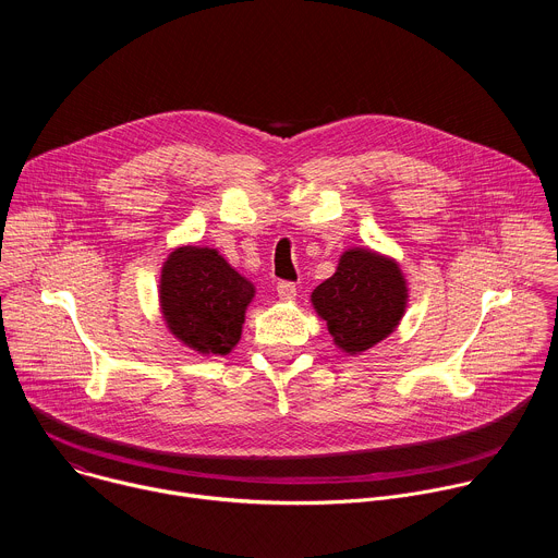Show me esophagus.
I'll list each match as a JSON object with an SVG mask.
<instances>
[{
    "mask_svg": "<svg viewBox=\"0 0 558 558\" xmlns=\"http://www.w3.org/2000/svg\"><path fill=\"white\" fill-rule=\"evenodd\" d=\"M276 291H278L280 300H293L295 293H298L295 282H289V280H280V282L276 284Z\"/></svg>",
    "mask_w": 558,
    "mask_h": 558,
    "instance_id": "obj_1",
    "label": "esophagus"
}]
</instances>
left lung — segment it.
Segmentation results:
<instances>
[{
	"instance_id": "8db88e82",
	"label": "left lung",
	"mask_w": 558,
	"mask_h": 558,
	"mask_svg": "<svg viewBox=\"0 0 558 558\" xmlns=\"http://www.w3.org/2000/svg\"><path fill=\"white\" fill-rule=\"evenodd\" d=\"M311 302L336 344L362 353L392 333L407 306V282L392 260L368 250H351L338 271L317 284Z\"/></svg>"
}]
</instances>
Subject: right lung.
Returning a JSON list of instances; mask_svg holds the SVG:
<instances>
[{
	"label": "right lung",
	"mask_w": 558,
	"mask_h": 558,
	"mask_svg": "<svg viewBox=\"0 0 558 558\" xmlns=\"http://www.w3.org/2000/svg\"><path fill=\"white\" fill-rule=\"evenodd\" d=\"M254 287L214 250H177L161 274L170 331L201 353H229L241 340Z\"/></svg>",
	"instance_id": "add662e5"
}]
</instances>
